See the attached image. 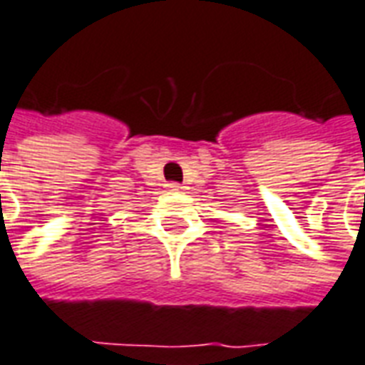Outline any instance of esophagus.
<instances>
[{
  "mask_svg": "<svg viewBox=\"0 0 365 365\" xmlns=\"http://www.w3.org/2000/svg\"><path fill=\"white\" fill-rule=\"evenodd\" d=\"M167 188H169L171 192H180V190H182V186H180L179 182H169V185H167Z\"/></svg>",
  "mask_w": 365,
  "mask_h": 365,
  "instance_id": "1",
  "label": "esophagus"
}]
</instances>
